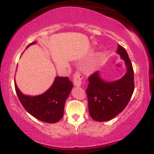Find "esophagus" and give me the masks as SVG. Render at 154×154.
Wrapping results in <instances>:
<instances>
[{"mask_svg": "<svg viewBox=\"0 0 154 154\" xmlns=\"http://www.w3.org/2000/svg\"><path fill=\"white\" fill-rule=\"evenodd\" d=\"M82 78L83 76L79 73H75L73 75V83L76 87H81L82 84Z\"/></svg>", "mask_w": 154, "mask_h": 154, "instance_id": "obj_1", "label": "esophagus"}]
</instances>
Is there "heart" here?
I'll return each mask as SVG.
<instances>
[{
	"mask_svg": "<svg viewBox=\"0 0 154 154\" xmlns=\"http://www.w3.org/2000/svg\"><path fill=\"white\" fill-rule=\"evenodd\" d=\"M102 57V54H101V53L99 54L98 56L95 58V60L93 61V64H97V63L100 60V59Z\"/></svg>",
	"mask_w": 154,
	"mask_h": 154,
	"instance_id": "1",
	"label": "heart"
}]
</instances>
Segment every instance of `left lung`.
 <instances>
[{
	"mask_svg": "<svg viewBox=\"0 0 154 154\" xmlns=\"http://www.w3.org/2000/svg\"><path fill=\"white\" fill-rule=\"evenodd\" d=\"M116 53L125 62V74L114 81H106L99 71L88 79V109L91 118L96 121H107L122 112L134 92V71L125 48L118 45Z\"/></svg>",
	"mask_w": 154,
	"mask_h": 154,
	"instance_id": "1",
	"label": "left lung"
}]
</instances>
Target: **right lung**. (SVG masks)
Masks as SVG:
<instances>
[{"label": "right lung", "instance_id": "1", "mask_svg": "<svg viewBox=\"0 0 154 154\" xmlns=\"http://www.w3.org/2000/svg\"><path fill=\"white\" fill-rule=\"evenodd\" d=\"M35 43L33 42L27 48ZM14 86L19 100L27 112L40 121L54 123L63 117L65 102L70 94L73 84L69 78L57 76L47 91L36 96L23 94L19 90L15 79Z\"/></svg>", "mask_w": 154, "mask_h": 154}]
</instances>
